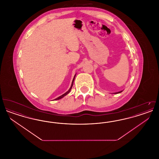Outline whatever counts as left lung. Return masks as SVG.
<instances>
[{
	"mask_svg": "<svg viewBox=\"0 0 159 159\" xmlns=\"http://www.w3.org/2000/svg\"><path fill=\"white\" fill-rule=\"evenodd\" d=\"M123 91H119V92H114V93H114V94H116V93H120Z\"/></svg>",
	"mask_w": 159,
	"mask_h": 159,
	"instance_id": "obj_1",
	"label": "left lung"
}]
</instances>
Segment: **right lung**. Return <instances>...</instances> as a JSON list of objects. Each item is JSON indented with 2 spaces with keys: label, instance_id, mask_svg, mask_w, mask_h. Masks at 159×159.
I'll list each match as a JSON object with an SVG mask.
<instances>
[{
  "label": "right lung",
  "instance_id": "add662e5",
  "mask_svg": "<svg viewBox=\"0 0 159 159\" xmlns=\"http://www.w3.org/2000/svg\"><path fill=\"white\" fill-rule=\"evenodd\" d=\"M76 75H75L74 76V78H73V81H72V83H71V86H70V89H68V91H67L65 93H64L63 95H61L59 97H58V98H57L55 99V100H58V99H61L62 98H63V97H64L66 95H67V94H68V93L70 92V91L71 90V88H72V86H73V83H74V80H75V77H76Z\"/></svg>",
  "mask_w": 159,
  "mask_h": 159
}]
</instances>
